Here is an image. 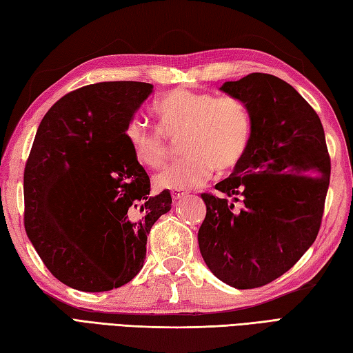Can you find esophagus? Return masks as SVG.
I'll return each mask as SVG.
<instances>
[{"label": "esophagus", "mask_w": 353, "mask_h": 353, "mask_svg": "<svg viewBox=\"0 0 353 353\" xmlns=\"http://www.w3.org/2000/svg\"><path fill=\"white\" fill-rule=\"evenodd\" d=\"M171 197H172V200H174V201L182 200L183 197H186V192H183L181 190H172L171 191Z\"/></svg>", "instance_id": "esophagus-1"}]
</instances>
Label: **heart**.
<instances>
[{
  "instance_id": "b5f03b06",
  "label": "heart",
  "mask_w": 353,
  "mask_h": 353,
  "mask_svg": "<svg viewBox=\"0 0 353 353\" xmlns=\"http://www.w3.org/2000/svg\"><path fill=\"white\" fill-rule=\"evenodd\" d=\"M154 115L159 130H152L141 119H133L125 129L137 162L159 167L167 156L165 137L182 133L181 150L186 154L156 172V188L190 190L206 182L214 168L223 174L243 161L252 132L250 114L243 101L179 88L156 103Z\"/></svg>"
}]
</instances>
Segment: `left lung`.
<instances>
[{"label":"left lung","mask_w":353,"mask_h":353,"mask_svg":"<svg viewBox=\"0 0 353 353\" xmlns=\"http://www.w3.org/2000/svg\"><path fill=\"white\" fill-rule=\"evenodd\" d=\"M220 91L244 103L252 132L243 161L215 185L223 196L201 194L199 247L220 281L258 288L288 272L316 241L331 159L319 115L287 81L253 72Z\"/></svg>","instance_id":"obj_1"}]
</instances>
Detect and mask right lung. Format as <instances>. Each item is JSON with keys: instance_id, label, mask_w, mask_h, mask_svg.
Listing matches in <instances>:
<instances>
[{"instance_id": "obj_1", "label": "right lung", "mask_w": 353, "mask_h": 353, "mask_svg": "<svg viewBox=\"0 0 353 353\" xmlns=\"http://www.w3.org/2000/svg\"><path fill=\"white\" fill-rule=\"evenodd\" d=\"M153 92L142 81H103L62 97L37 127L24 171L26 232L51 274L88 292L130 282L147 235L171 209L150 196L125 129Z\"/></svg>"}]
</instances>
